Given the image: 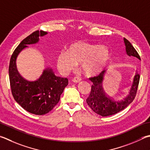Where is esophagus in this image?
I'll use <instances>...</instances> for the list:
<instances>
[{
  "mask_svg": "<svg viewBox=\"0 0 150 150\" xmlns=\"http://www.w3.org/2000/svg\"><path fill=\"white\" fill-rule=\"evenodd\" d=\"M72 81L73 83H80L81 81V79L80 78H78V77H75V78H73V79H72Z\"/></svg>",
  "mask_w": 150,
  "mask_h": 150,
  "instance_id": "obj_1",
  "label": "esophagus"
}]
</instances>
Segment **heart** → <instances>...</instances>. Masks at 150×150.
Wrapping results in <instances>:
<instances>
[{
    "label": "heart",
    "mask_w": 150,
    "mask_h": 150,
    "mask_svg": "<svg viewBox=\"0 0 150 150\" xmlns=\"http://www.w3.org/2000/svg\"><path fill=\"white\" fill-rule=\"evenodd\" d=\"M110 58V50L104 46L77 41L71 44L67 51H61L58 54L56 64L62 74L67 75L80 64L84 74L94 77L105 69Z\"/></svg>",
    "instance_id": "heart-1"
}]
</instances>
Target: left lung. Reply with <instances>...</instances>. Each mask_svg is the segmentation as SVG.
Segmentation results:
<instances>
[{"instance_id":"1","label":"left lung","mask_w":150,"mask_h":150,"mask_svg":"<svg viewBox=\"0 0 150 150\" xmlns=\"http://www.w3.org/2000/svg\"><path fill=\"white\" fill-rule=\"evenodd\" d=\"M123 40L127 56L135 57L140 59V56L131 43L125 38H123ZM106 75V71H103L97 77L90 78L93 84L92 85L91 94L86 99L87 104L92 110L102 117L114 115L126 108L134 100L140 81V75L136 73L133 77L129 94L121 99L117 100L108 96L103 89V81L107 76Z\"/></svg>"}]
</instances>
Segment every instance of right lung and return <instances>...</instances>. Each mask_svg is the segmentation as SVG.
Returning a JSON list of instances; mask_svg holds the SVG:
<instances>
[{
	"label": "right lung",
	"mask_w": 150,
	"mask_h": 150,
	"mask_svg": "<svg viewBox=\"0 0 150 150\" xmlns=\"http://www.w3.org/2000/svg\"><path fill=\"white\" fill-rule=\"evenodd\" d=\"M47 34L46 31H37L23 39L13 52L9 66V79L13 98L24 110L38 115H45L55 107L68 84V79L56 76L49 67L43 70L37 80H26L18 72L16 59L23 49L28 48V45L37 44L39 37Z\"/></svg>",
	"instance_id": "1"
}]
</instances>
